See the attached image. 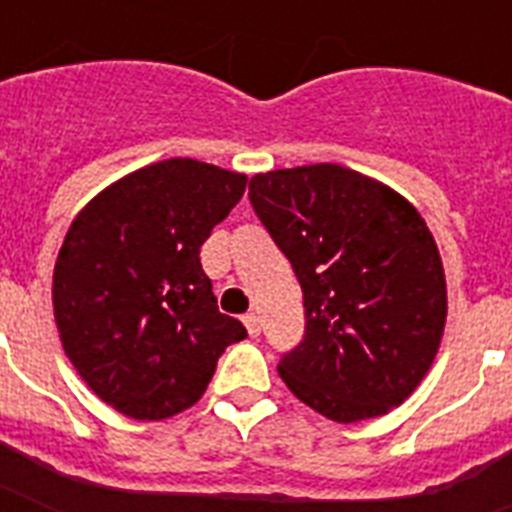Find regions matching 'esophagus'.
<instances>
[{
	"label": "esophagus",
	"mask_w": 512,
	"mask_h": 512,
	"mask_svg": "<svg viewBox=\"0 0 512 512\" xmlns=\"http://www.w3.org/2000/svg\"><path fill=\"white\" fill-rule=\"evenodd\" d=\"M244 327H247V332L252 337L260 335V316H257V313H247V316H244Z\"/></svg>",
	"instance_id": "1"
}]
</instances>
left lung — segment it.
I'll return each instance as SVG.
<instances>
[{
    "mask_svg": "<svg viewBox=\"0 0 512 512\" xmlns=\"http://www.w3.org/2000/svg\"><path fill=\"white\" fill-rule=\"evenodd\" d=\"M249 201L303 287L305 335L281 356V380L335 422L388 414L446 324L444 265L420 212L340 164L255 175Z\"/></svg>",
    "mask_w": 512,
    "mask_h": 512,
    "instance_id": "left-lung-1",
    "label": "left lung"
}]
</instances>
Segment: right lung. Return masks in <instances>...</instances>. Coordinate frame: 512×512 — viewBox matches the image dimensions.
Wrapping results in <instances>:
<instances>
[{
	"label": "right lung",
	"mask_w": 512,
	"mask_h": 512,
	"mask_svg": "<svg viewBox=\"0 0 512 512\" xmlns=\"http://www.w3.org/2000/svg\"><path fill=\"white\" fill-rule=\"evenodd\" d=\"M247 177L167 159L122 177L76 215L52 276L63 350L132 420H164L204 396L217 358L247 337L217 311L199 249Z\"/></svg>",
	"instance_id": "add662e5"
}]
</instances>
